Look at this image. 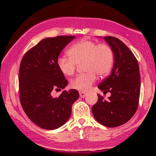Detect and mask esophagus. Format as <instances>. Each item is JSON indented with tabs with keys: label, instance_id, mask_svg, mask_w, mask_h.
<instances>
[{
	"label": "esophagus",
	"instance_id": "obj_1",
	"mask_svg": "<svg viewBox=\"0 0 156 156\" xmlns=\"http://www.w3.org/2000/svg\"><path fill=\"white\" fill-rule=\"evenodd\" d=\"M79 94L80 98H84L86 95H87V92H79Z\"/></svg>",
	"mask_w": 156,
	"mask_h": 156
}]
</instances>
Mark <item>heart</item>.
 Returning <instances> with one entry per match:
<instances>
[{
  "mask_svg": "<svg viewBox=\"0 0 156 156\" xmlns=\"http://www.w3.org/2000/svg\"><path fill=\"white\" fill-rule=\"evenodd\" d=\"M67 56H60L57 66L65 76H70L76 71L78 64L83 63L87 73L78 75L70 81V87L79 91H87L95 82L97 75L105 76L112 70L114 62V51L106 44H98L88 39H82L68 49Z\"/></svg>",
  "mask_w": 156,
  "mask_h": 156,
  "instance_id": "obj_1",
  "label": "heart"
}]
</instances>
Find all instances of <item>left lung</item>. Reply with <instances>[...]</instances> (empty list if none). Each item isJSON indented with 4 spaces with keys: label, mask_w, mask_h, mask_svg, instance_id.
<instances>
[{
    "label": "left lung",
    "mask_w": 156,
    "mask_h": 156,
    "mask_svg": "<svg viewBox=\"0 0 156 156\" xmlns=\"http://www.w3.org/2000/svg\"><path fill=\"white\" fill-rule=\"evenodd\" d=\"M114 51L112 73L98 86L103 93L110 92L105 101L101 94L92 106L94 117L109 128L119 126L129 121L136 112L140 95V73L138 61L131 51L119 39L105 37Z\"/></svg>",
    "instance_id": "8db88e82"
}]
</instances>
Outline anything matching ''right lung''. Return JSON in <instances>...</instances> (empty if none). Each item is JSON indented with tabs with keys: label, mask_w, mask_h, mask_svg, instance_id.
<instances>
[{
	"label": "right lung",
	"mask_w": 156,
	"mask_h": 156,
	"mask_svg": "<svg viewBox=\"0 0 156 156\" xmlns=\"http://www.w3.org/2000/svg\"><path fill=\"white\" fill-rule=\"evenodd\" d=\"M75 36H58L41 40L27 51L19 70L20 100L28 117L40 128L54 130L65 124L72 105L79 98L76 89L63 91L53 98V91L67 87V80L57 66L60 53Z\"/></svg>",
	"instance_id": "1"
}]
</instances>
